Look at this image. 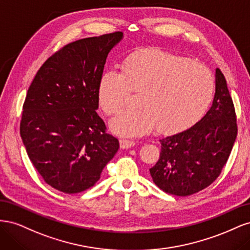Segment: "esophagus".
Returning a JSON list of instances; mask_svg holds the SVG:
<instances>
[{
    "label": "esophagus",
    "mask_w": 250,
    "mask_h": 250,
    "mask_svg": "<svg viewBox=\"0 0 250 250\" xmlns=\"http://www.w3.org/2000/svg\"><path fill=\"white\" fill-rule=\"evenodd\" d=\"M135 145V143L133 141H129V140H120V146L122 149H128L131 148Z\"/></svg>",
    "instance_id": "obj_1"
}]
</instances>
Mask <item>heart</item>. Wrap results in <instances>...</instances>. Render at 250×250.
I'll return each mask as SVG.
<instances>
[{
    "instance_id": "heart-1",
    "label": "heart",
    "mask_w": 250,
    "mask_h": 250,
    "mask_svg": "<svg viewBox=\"0 0 250 250\" xmlns=\"http://www.w3.org/2000/svg\"><path fill=\"white\" fill-rule=\"evenodd\" d=\"M215 82L206 65L161 50L133 53L122 72L108 71L98 85V102L105 115L118 112L132 94L138 108L120 112L110 129L127 138L153 131L174 134L192 127L214 99Z\"/></svg>"
}]
</instances>
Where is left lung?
<instances>
[{
  "mask_svg": "<svg viewBox=\"0 0 250 250\" xmlns=\"http://www.w3.org/2000/svg\"><path fill=\"white\" fill-rule=\"evenodd\" d=\"M238 133L233 102L222 72L216 70L213 105L188 129L160 140L161 154L150 168L164 192L188 196L208 188L220 175Z\"/></svg>",
  "mask_w": 250,
  "mask_h": 250,
  "instance_id": "left-lung-1",
  "label": "left lung"
}]
</instances>
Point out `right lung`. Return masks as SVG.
I'll use <instances>...</instances> for the list:
<instances>
[{
    "label": "right lung",
    "instance_id": "right-lung-1",
    "mask_svg": "<svg viewBox=\"0 0 250 250\" xmlns=\"http://www.w3.org/2000/svg\"><path fill=\"white\" fill-rule=\"evenodd\" d=\"M123 32L65 44L41 66L22 105L20 132L46 183L65 194L87 190L115 156L119 141L98 116V85Z\"/></svg>",
    "mask_w": 250,
    "mask_h": 250
}]
</instances>
